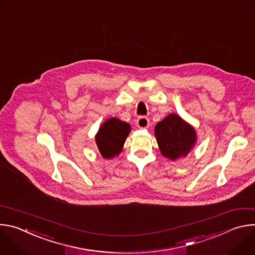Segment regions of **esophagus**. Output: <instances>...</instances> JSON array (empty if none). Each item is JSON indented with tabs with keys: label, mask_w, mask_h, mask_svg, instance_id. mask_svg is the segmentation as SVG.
<instances>
[{
	"label": "esophagus",
	"mask_w": 255,
	"mask_h": 255,
	"mask_svg": "<svg viewBox=\"0 0 255 255\" xmlns=\"http://www.w3.org/2000/svg\"><path fill=\"white\" fill-rule=\"evenodd\" d=\"M136 124L140 129H146L149 126V120L146 117H139L136 121Z\"/></svg>",
	"instance_id": "1"
}]
</instances>
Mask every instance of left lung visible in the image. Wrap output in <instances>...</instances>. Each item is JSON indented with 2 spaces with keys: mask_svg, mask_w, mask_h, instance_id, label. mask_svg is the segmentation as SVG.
<instances>
[{
  "mask_svg": "<svg viewBox=\"0 0 255 255\" xmlns=\"http://www.w3.org/2000/svg\"><path fill=\"white\" fill-rule=\"evenodd\" d=\"M154 134L160 153L172 161L186 157L197 142L195 128L176 114H169L158 122Z\"/></svg>",
  "mask_w": 255,
  "mask_h": 255,
  "instance_id": "1",
  "label": "left lung"
}]
</instances>
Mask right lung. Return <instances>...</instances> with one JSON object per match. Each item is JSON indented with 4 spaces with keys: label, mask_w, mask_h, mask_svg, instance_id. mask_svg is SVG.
<instances>
[{
    "label": "right lung",
    "mask_w": 255,
    "mask_h": 255,
    "mask_svg": "<svg viewBox=\"0 0 255 255\" xmlns=\"http://www.w3.org/2000/svg\"><path fill=\"white\" fill-rule=\"evenodd\" d=\"M131 127L127 122L118 118L106 120L99 128L95 136L96 144L101 155L106 159L118 156L124 146Z\"/></svg>",
    "instance_id": "add662e5"
}]
</instances>
